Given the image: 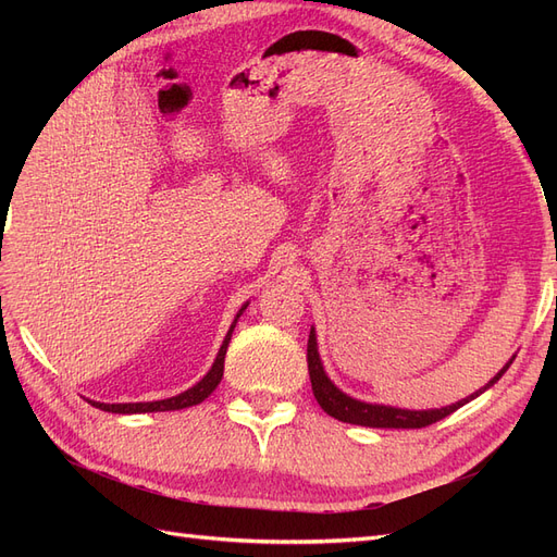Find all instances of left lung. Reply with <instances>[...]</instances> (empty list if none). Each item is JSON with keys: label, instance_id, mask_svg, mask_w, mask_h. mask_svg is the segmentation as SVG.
<instances>
[{"label": "left lung", "instance_id": "left-lung-1", "mask_svg": "<svg viewBox=\"0 0 557 557\" xmlns=\"http://www.w3.org/2000/svg\"><path fill=\"white\" fill-rule=\"evenodd\" d=\"M307 362H309V376H311V387H313V397L320 404L327 416L342 420V423H350V425H364V428H404V430H416V428H428L436 420H442L446 416H450L453 411H458L462 404H467L469 399L479 397L481 393H485L487 387L493 383H497L502 379V374L507 372L509 364L513 362V358L504 364L497 376L493 381H487L481 391H476L474 395H469L467 399H460L450 404V407H442V409H428V411H409V409H395V407H383V404H367L360 399H352L346 393H342L336 387L323 369V362H320L318 356V342H315V330L311 327L309 334V344H307Z\"/></svg>", "mask_w": 557, "mask_h": 557}]
</instances>
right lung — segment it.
<instances>
[{
  "label": "right lung",
  "instance_id": "1",
  "mask_svg": "<svg viewBox=\"0 0 557 557\" xmlns=\"http://www.w3.org/2000/svg\"><path fill=\"white\" fill-rule=\"evenodd\" d=\"M248 305H244L237 313V318H234V323L225 336V342L221 346V350H218L215 356V362L213 367L209 369V374L201 379L197 385H193L190 391H185L176 397H170V399H158V401H134V404H104V401H90L92 407L102 409V411H109V413H153V411H178V409H188V407H195V404L205 401L213 391L215 385L221 383L223 379V369H225V352H227V346H230V339H232V332H234V325H237L239 315L244 313Z\"/></svg>",
  "mask_w": 557,
  "mask_h": 557
}]
</instances>
